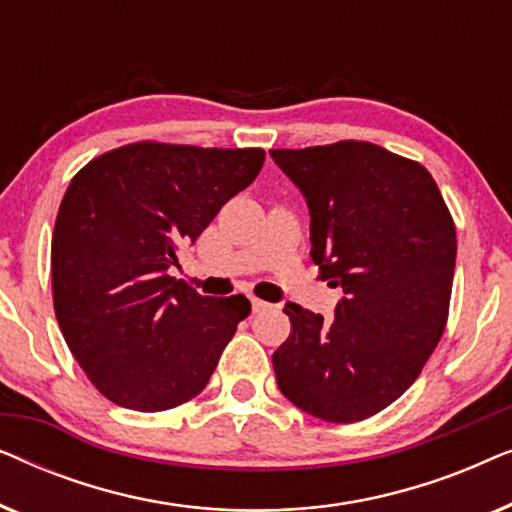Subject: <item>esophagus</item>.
I'll return each mask as SVG.
<instances>
[{
  "mask_svg": "<svg viewBox=\"0 0 512 512\" xmlns=\"http://www.w3.org/2000/svg\"><path fill=\"white\" fill-rule=\"evenodd\" d=\"M270 307H272V305L265 303V300H261V298H251V310H254L256 314L270 310Z\"/></svg>",
  "mask_w": 512,
  "mask_h": 512,
  "instance_id": "1",
  "label": "esophagus"
}]
</instances>
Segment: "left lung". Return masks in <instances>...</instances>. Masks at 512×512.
I'll list each match as a JSON object with an SVG mask.
<instances>
[{"mask_svg":"<svg viewBox=\"0 0 512 512\" xmlns=\"http://www.w3.org/2000/svg\"><path fill=\"white\" fill-rule=\"evenodd\" d=\"M270 156L310 207L319 277L345 291L333 321L286 303L277 384L307 415L361 422L403 396L438 347L457 261L452 214L424 165L377 144L345 139Z\"/></svg>","mask_w":512,"mask_h":512,"instance_id":"8db88e82","label":"left lung"}]
</instances>
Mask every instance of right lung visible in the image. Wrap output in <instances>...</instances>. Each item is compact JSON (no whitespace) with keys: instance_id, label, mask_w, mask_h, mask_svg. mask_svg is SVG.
Returning <instances> with one entry per match:
<instances>
[{"instance_id":"obj_1","label":"right lung","mask_w":512,"mask_h":512,"mask_svg":"<svg viewBox=\"0 0 512 512\" xmlns=\"http://www.w3.org/2000/svg\"><path fill=\"white\" fill-rule=\"evenodd\" d=\"M263 160V149L135 142L69 181L51 242L53 307L69 352L111 403L160 412L207 387L251 303L205 298L167 270Z\"/></svg>"}]
</instances>
